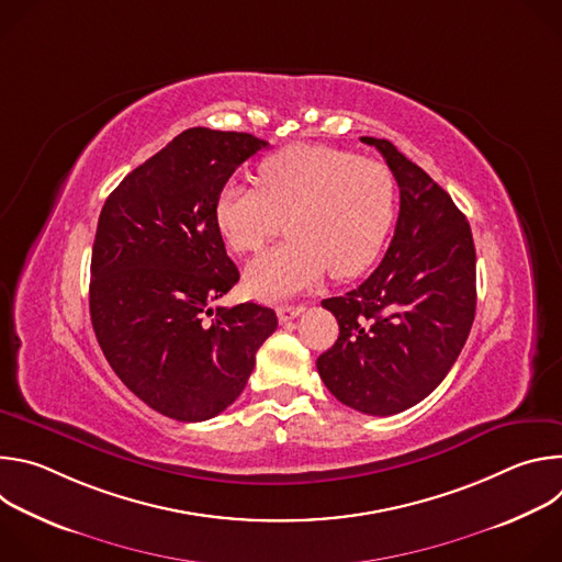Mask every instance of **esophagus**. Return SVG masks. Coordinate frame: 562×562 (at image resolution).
I'll use <instances>...</instances> for the list:
<instances>
[{
	"label": "esophagus",
	"mask_w": 562,
	"mask_h": 562,
	"mask_svg": "<svg viewBox=\"0 0 562 562\" xmlns=\"http://www.w3.org/2000/svg\"><path fill=\"white\" fill-rule=\"evenodd\" d=\"M300 313H304V306H302V304H282V306L278 308L280 323H289V319H295Z\"/></svg>",
	"instance_id": "34e87169"
}]
</instances>
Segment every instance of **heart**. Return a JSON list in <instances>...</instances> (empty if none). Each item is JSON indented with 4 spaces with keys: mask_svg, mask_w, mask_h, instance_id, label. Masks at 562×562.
<instances>
[{
    "mask_svg": "<svg viewBox=\"0 0 562 562\" xmlns=\"http://www.w3.org/2000/svg\"><path fill=\"white\" fill-rule=\"evenodd\" d=\"M260 184L231 178L213 202V220L237 254L265 247L284 226L289 237L245 271L260 300H284L331 271L360 276L380 256L395 217V180L375 159L327 144H291L258 169Z\"/></svg>",
    "mask_w": 562,
    "mask_h": 562,
    "instance_id": "1",
    "label": "heart"
}]
</instances>
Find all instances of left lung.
<instances>
[{
    "mask_svg": "<svg viewBox=\"0 0 562 562\" xmlns=\"http://www.w3.org/2000/svg\"><path fill=\"white\" fill-rule=\"evenodd\" d=\"M375 146L400 189V213L378 269L323 300L338 325L317 373L342 405L393 416L425 400L460 356L475 315V249L449 193L389 139Z\"/></svg>",
    "mask_w": 562,
    "mask_h": 562,
    "instance_id": "obj_1",
    "label": "left lung"
}]
</instances>
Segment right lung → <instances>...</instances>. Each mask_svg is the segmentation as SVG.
<instances>
[{
  "label": "right lung",
  "mask_w": 562,
  "mask_h": 562,
  "mask_svg": "<svg viewBox=\"0 0 562 562\" xmlns=\"http://www.w3.org/2000/svg\"><path fill=\"white\" fill-rule=\"evenodd\" d=\"M269 142L187 128L106 198L91 258V323L117 378L180 423L222 414L278 329L256 302L209 304L239 280L213 220L220 187Z\"/></svg>",
  "instance_id": "obj_1"
}]
</instances>
